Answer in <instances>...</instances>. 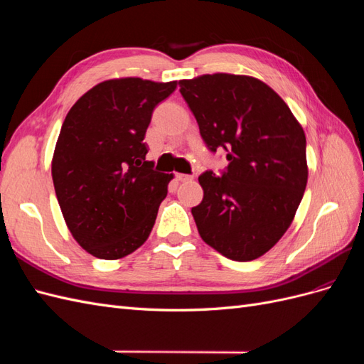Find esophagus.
<instances>
[{"mask_svg":"<svg viewBox=\"0 0 364 364\" xmlns=\"http://www.w3.org/2000/svg\"><path fill=\"white\" fill-rule=\"evenodd\" d=\"M176 181H178V182H188V181H193V176L178 173V174H176Z\"/></svg>","mask_w":364,"mask_h":364,"instance_id":"1","label":"esophagus"}]
</instances>
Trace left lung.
I'll list each match as a JSON object with an SVG mask.
<instances>
[{
    "label": "left lung",
    "mask_w": 364,
    "mask_h": 364,
    "mask_svg": "<svg viewBox=\"0 0 364 364\" xmlns=\"http://www.w3.org/2000/svg\"><path fill=\"white\" fill-rule=\"evenodd\" d=\"M181 94L209 151H226L222 176H199L203 200L191 209L206 245L252 261L278 243L306 186V139L290 107L249 75L206 74L181 80Z\"/></svg>",
    "instance_id": "1"
}]
</instances>
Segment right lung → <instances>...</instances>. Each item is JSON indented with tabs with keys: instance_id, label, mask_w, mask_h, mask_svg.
<instances>
[{
	"instance_id": "right-lung-1",
	"label": "right lung",
	"mask_w": 364,
	"mask_h": 364,
	"mask_svg": "<svg viewBox=\"0 0 364 364\" xmlns=\"http://www.w3.org/2000/svg\"><path fill=\"white\" fill-rule=\"evenodd\" d=\"M178 82L138 77L106 80L65 118L51 162L58 202L86 252L118 259L149 238L173 174L146 161L144 136L155 107Z\"/></svg>"
}]
</instances>
